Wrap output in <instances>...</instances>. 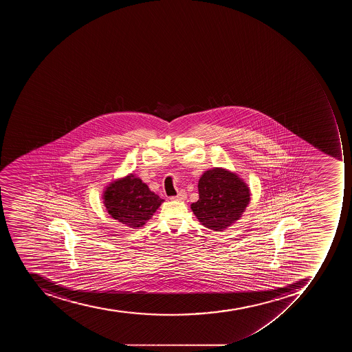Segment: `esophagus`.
Masks as SVG:
<instances>
[{"mask_svg": "<svg viewBox=\"0 0 352 352\" xmlns=\"http://www.w3.org/2000/svg\"><path fill=\"white\" fill-rule=\"evenodd\" d=\"M186 197H187L186 191L180 190L179 192H178L177 196L172 197V199L178 200V201H183V200L186 199Z\"/></svg>", "mask_w": 352, "mask_h": 352, "instance_id": "1", "label": "esophagus"}]
</instances>
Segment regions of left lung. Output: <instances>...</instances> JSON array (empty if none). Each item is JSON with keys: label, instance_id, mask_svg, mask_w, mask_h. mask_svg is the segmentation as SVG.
Wrapping results in <instances>:
<instances>
[{"label": "left lung", "instance_id": "left-lung-1", "mask_svg": "<svg viewBox=\"0 0 352 352\" xmlns=\"http://www.w3.org/2000/svg\"><path fill=\"white\" fill-rule=\"evenodd\" d=\"M199 199L190 205L200 223L223 231L241 218L250 204V188L236 173L222 167L208 169L198 183Z\"/></svg>", "mask_w": 352, "mask_h": 352}]
</instances>
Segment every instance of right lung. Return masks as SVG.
I'll list each match as a JSON object with an SVG mask.
<instances>
[{
  "instance_id": "1",
  "label": "right lung",
  "mask_w": 352,
  "mask_h": 352,
  "mask_svg": "<svg viewBox=\"0 0 352 352\" xmlns=\"http://www.w3.org/2000/svg\"><path fill=\"white\" fill-rule=\"evenodd\" d=\"M102 198L109 214L132 229L143 227L164 201L134 174L109 184Z\"/></svg>"
}]
</instances>
